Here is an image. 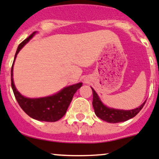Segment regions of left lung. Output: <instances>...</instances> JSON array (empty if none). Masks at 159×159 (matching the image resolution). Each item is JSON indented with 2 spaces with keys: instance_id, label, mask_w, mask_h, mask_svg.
<instances>
[{
  "instance_id": "8db88e82",
  "label": "left lung",
  "mask_w": 159,
  "mask_h": 159,
  "mask_svg": "<svg viewBox=\"0 0 159 159\" xmlns=\"http://www.w3.org/2000/svg\"><path fill=\"white\" fill-rule=\"evenodd\" d=\"M92 89L93 92V100H92V106H93L95 113L98 118H100L102 120L106 121L108 123H120L127 121L130 119L134 117L145 104L146 101L138 108L134 109H130V110H123V109H116L112 108H109L105 106L101 100L98 98V95L95 92V91Z\"/></svg>"
}]
</instances>
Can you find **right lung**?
<instances>
[{
    "instance_id": "add662e5",
    "label": "right lung",
    "mask_w": 159,
    "mask_h": 159,
    "mask_svg": "<svg viewBox=\"0 0 159 159\" xmlns=\"http://www.w3.org/2000/svg\"><path fill=\"white\" fill-rule=\"evenodd\" d=\"M35 32L31 34L27 39H25L23 42L18 46L15 53V59L11 67V87L13 90L14 95L17 102L19 104L20 107L23 109L27 115L32 118L39 121H46V122H55L59 120L65 115L67 109L73 98L74 95L78 89L81 87L82 83H78L76 84L68 86L62 90L60 91L57 94L43 98H26L19 93L15 88L13 81V66L15 63V58L18 52L27 43L29 39L32 38Z\"/></svg>"
}]
</instances>
